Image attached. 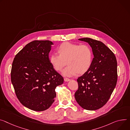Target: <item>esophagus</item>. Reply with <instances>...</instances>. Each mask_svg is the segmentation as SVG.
Here are the masks:
<instances>
[{
    "mask_svg": "<svg viewBox=\"0 0 130 130\" xmlns=\"http://www.w3.org/2000/svg\"><path fill=\"white\" fill-rule=\"evenodd\" d=\"M70 79L69 78H64V81H70Z\"/></svg>",
    "mask_w": 130,
    "mask_h": 130,
    "instance_id": "esophagus-1",
    "label": "esophagus"
}]
</instances>
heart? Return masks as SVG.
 I'll list each match as a JSON object with an SVG mask.
<instances>
[{
	"label": "heart",
	"instance_id": "heart-1",
	"mask_svg": "<svg viewBox=\"0 0 130 130\" xmlns=\"http://www.w3.org/2000/svg\"><path fill=\"white\" fill-rule=\"evenodd\" d=\"M57 51L59 54H52L49 58L50 63L56 71L61 72L67 62L68 66L62 72L64 76L84 74L91 67L93 53L88 44L65 42L58 47Z\"/></svg>",
	"mask_w": 130,
	"mask_h": 130
}]
</instances>
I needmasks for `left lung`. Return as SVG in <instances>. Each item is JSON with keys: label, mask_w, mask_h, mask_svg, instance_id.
I'll return each mask as SVG.
<instances>
[{"label": "left lung", "mask_w": 130, "mask_h": 130, "mask_svg": "<svg viewBox=\"0 0 130 130\" xmlns=\"http://www.w3.org/2000/svg\"><path fill=\"white\" fill-rule=\"evenodd\" d=\"M79 40L88 42L94 58L90 68L77 80L75 98L82 108L95 110L108 102L116 86L117 62L114 53L102 42L90 38Z\"/></svg>", "instance_id": "left-lung-1"}]
</instances>
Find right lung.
<instances>
[{
    "instance_id": "obj_1",
    "label": "right lung",
    "mask_w": 130,
    "mask_h": 130,
    "mask_svg": "<svg viewBox=\"0 0 130 130\" xmlns=\"http://www.w3.org/2000/svg\"><path fill=\"white\" fill-rule=\"evenodd\" d=\"M53 42L34 40L26 44L13 60L11 80L20 103L34 111L48 109L54 102L55 88L63 77L50 63L49 53Z\"/></svg>"
}]
</instances>
